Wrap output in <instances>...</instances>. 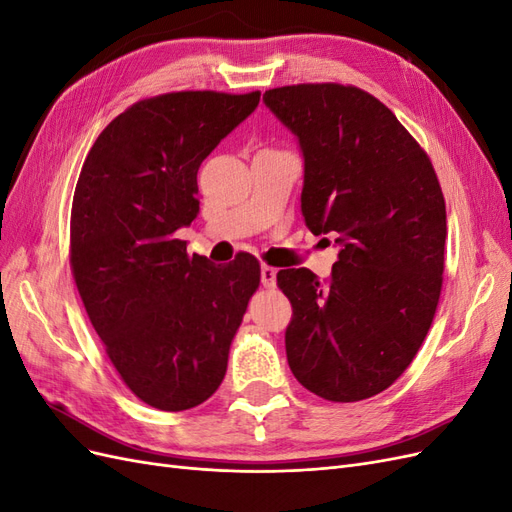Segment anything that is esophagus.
<instances>
[{
    "label": "esophagus",
    "instance_id": "34e87169",
    "mask_svg": "<svg viewBox=\"0 0 512 512\" xmlns=\"http://www.w3.org/2000/svg\"><path fill=\"white\" fill-rule=\"evenodd\" d=\"M275 280H277V269H273L269 265H262V269H260V282H262V286L271 290V288H275Z\"/></svg>",
    "mask_w": 512,
    "mask_h": 512
}]
</instances>
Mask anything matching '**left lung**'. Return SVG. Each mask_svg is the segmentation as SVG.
I'll use <instances>...</instances> for the list:
<instances>
[{
  "label": "left lung",
  "instance_id": "obj_1",
  "mask_svg": "<svg viewBox=\"0 0 512 512\" xmlns=\"http://www.w3.org/2000/svg\"><path fill=\"white\" fill-rule=\"evenodd\" d=\"M262 100L299 138L307 228L339 245L329 280L277 273L292 303L288 365L322 399L374 397L412 363L440 301L446 207L436 170L391 108L359 87L286 85Z\"/></svg>",
  "mask_w": 512,
  "mask_h": 512
}]
</instances>
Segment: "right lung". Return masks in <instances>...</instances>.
<instances>
[{
  "label": "right lung",
  "mask_w": 512,
  "mask_h": 512,
  "mask_svg": "<svg viewBox=\"0 0 512 512\" xmlns=\"http://www.w3.org/2000/svg\"><path fill=\"white\" fill-rule=\"evenodd\" d=\"M260 91H173L132 104L89 149L70 215V267L108 359L147 406L181 412L224 380L260 265L188 254L198 168Z\"/></svg>",
  "instance_id": "1"
}]
</instances>
